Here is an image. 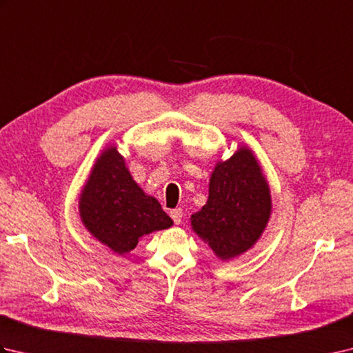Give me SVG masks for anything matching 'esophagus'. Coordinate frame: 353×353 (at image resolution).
<instances>
[{"label":"esophagus","mask_w":353,"mask_h":353,"mask_svg":"<svg viewBox=\"0 0 353 353\" xmlns=\"http://www.w3.org/2000/svg\"><path fill=\"white\" fill-rule=\"evenodd\" d=\"M170 215H171L172 221H174L176 224H181V221H182V216H183V211H182V208L172 209V211L170 212Z\"/></svg>","instance_id":"obj_1"}]
</instances>
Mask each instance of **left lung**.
<instances>
[{"label": "left lung", "instance_id": "1", "mask_svg": "<svg viewBox=\"0 0 353 353\" xmlns=\"http://www.w3.org/2000/svg\"><path fill=\"white\" fill-rule=\"evenodd\" d=\"M272 212L270 190L249 148L219 162L209 182V199L191 216L192 229L228 261L258 241Z\"/></svg>", "mask_w": 353, "mask_h": 353}]
</instances>
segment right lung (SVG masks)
<instances>
[{
	"label": "right lung",
	"mask_w": 353,
	"mask_h": 353,
	"mask_svg": "<svg viewBox=\"0 0 353 353\" xmlns=\"http://www.w3.org/2000/svg\"><path fill=\"white\" fill-rule=\"evenodd\" d=\"M80 216L99 241L119 254L133 250L141 236L172 224L159 201L134 183L115 147L97 161L81 191Z\"/></svg>",
	"instance_id": "obj_1"
}]
</instances>
